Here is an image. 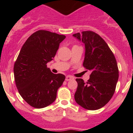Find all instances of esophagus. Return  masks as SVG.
Returning <instances> with one entry per match:
<instances>
[{
  "instance_id": "34e87169",
  "label": "esophagus",
  "mask_w": 133,
  "mask_h": 133,
  "mask_svg": "<svg viewBox=\"0 0 133 133\" xmlns=\"http://www.w3.org/2000/svg\"><path fill=\"white\" fill-rule=\"evenodd\" d=\"M73 79V77H72L71 76H66V78H65V81H70V80Z\"/></svg>"
}]
</instances>
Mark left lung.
<instances>
[{"label":"left lung","instance_id":"1","mask_svg":"<svg viewBox=\"0 0 133 133\" xmlns=\"http://www.w3.org/2000/svg\"><path fill=\"white\" fill-rule=\"evenodd\" d=\"M72 36L84 45L83 66L90 72L87 83L77 78L75 101L87 110L99 109L108 103L115 92L118 79L117 61L106 42L92 31Z\"/></svg>","mask_w":133,"mask_h":133}]
</instances>
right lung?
I'll return each mask as SVG.
<instances>
[{
	"label": "right lung",
	"mask_w": 133,
	"mask_h": 133,
	"mask_svg": "<svg viewBox=\"0 0 133 133\" xmlns=\"http://www.w3.org/2000/svg\"><path fill=\"white\" fill-rule=\"evenodd\" d=\"M65 38L55 32L38 30L21 48L14 66L15 81L21 97L32 107L42 109L56 100L65 76L51 72L46 64L53 59Z\"/></svg>",
	"instance_id": "right-lung-1"
}]
</instances>
